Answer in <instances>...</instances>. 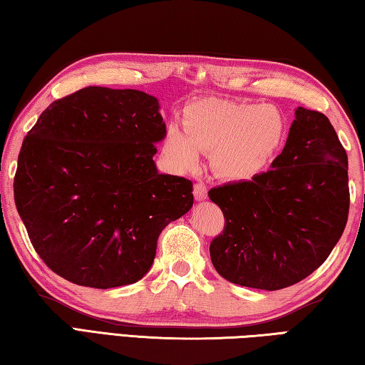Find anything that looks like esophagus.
Segmentation results:
<instances>
[{"instance_id": "34e87169", "label": "esophagus", "mask_w": 365, "mask_h": 365, "mask_svg": "<svg viewBox=\"0 0 365 365\" xmlns=\"http://www.w3.org/2000/svg\"><path fill=\"white\" fill-rule=\"evenodd\" d=\"M194 195L195 200H205L208 197V187H206L205 182H197L194 185Z\"/></svg>"}]
</instances>
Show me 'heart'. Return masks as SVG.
Instances as JSON below:
<instances>
[{
    "label": "heart",
    "instance_id": "heart-1",
    "mask_svg": "<svg viewBox=\"0 0 365 365\" xmlns=\"http://www.w3.org/2000/svg\"><path fill=\"white\" fill-rule=\"evenodd\" d=\"M184 133L168 130L163 153L178 168L198 162V150L211 154V167L232 181L251 180L272 163L286 135L284 115L273 105L221 98L194 103L184 113Z\"/></svg>",
    "mask_w": 365,
    "mask_h": 365
}]
</instances>
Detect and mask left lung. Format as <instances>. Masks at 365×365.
Segmentation results:
<instances>
[{"label": "left lung", "instance_id": "1", "mask_svg": "<svg viewBox=\"0 0 365 365\" xmlns=\"http://www.w3.org/2000/svg\"><path fill=\"white\" fill-rule=\"evenodd\" d=\"M208 195L224 215L210 245L216 272L233 284L283 289L322 265L345 230L346 150L324 114L297 108L270 170Z\"/></svg>", "mask_w": 365, "mask_h": 365}]
</instances>
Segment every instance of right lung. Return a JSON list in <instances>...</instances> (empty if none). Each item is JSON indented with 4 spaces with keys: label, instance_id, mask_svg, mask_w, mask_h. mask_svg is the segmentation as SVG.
Wrapping results in <instances>:
<instances>
[{
    "label": "right lung",
    "instance_id": "add662e5",
    "mask_svg": "<svg viewBox=\"0 0 365 365\" xmlns=\"http://www.w3.org/2000/svg\"><path fill=\"white\" fill-rule=\"evenodd\" d=\"M159 101L86 87L55 100L25 136L14 198L34 251L58 277L109 289L133 284L157 240L194 203L192 181L157 173Z\"/></svg>",
    "mask_w": 365,
    "mask_h": 365
}]
</instances>
